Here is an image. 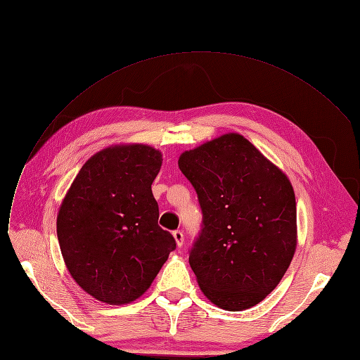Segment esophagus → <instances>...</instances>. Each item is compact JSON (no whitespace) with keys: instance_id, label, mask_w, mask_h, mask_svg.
<instances>
[{"instance_id":"obj_1","label":"esophagus","mask_w":360,"mask_h":360,"mask_svg":"<svg viewBox=\"0 0 360 360\" xmlns=\"http://www.w3.org/2000/svg\"><path fill=\"white\" fill-rule=\"evenodd\" d=\"M173 237H174V240H176L177 247L180 248V247L183 245V243H184V236H183V232H181V231H174V232H173Z\"/></svg>"}]
</instances>
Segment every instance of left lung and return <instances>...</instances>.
I'll use <instances>...</instances> for the list:
<instances>
[{
  "instance_id": "left-lung-1",
  "label": "left lung",
  "mask_w": 360,
  "mask_h": 360,
  "mask_svg": "<svg viewBox=\"0 0 360 360\" xmlns=\"http://www.w3.org/2000/svg\"><path fill=\"white\" fill-rule=\"evenodd\" d=\"M179 168L203 212L188 256L200 290L226 311L257 305L279 285L297 250L290 180L236 132L184 151Z\"/></svg>"
}]
</instances>
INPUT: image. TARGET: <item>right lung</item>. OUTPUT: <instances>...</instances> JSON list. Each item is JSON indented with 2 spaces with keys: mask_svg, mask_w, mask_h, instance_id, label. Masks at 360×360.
<instances>
[{
  "mask_svg": "<svg viewBox=\"0 0 360 360\" xmlns=\"http://www.w3.org/2000/svg\"><path fill=\"white\" fill-rule=\"evenodd\" d=\"M162 154L145 143H117L81 167L58 210L65 266L93 298L131 304L151 286L176 241L158 225L151 184Z\"/></svg>",
  "mask_w": 360,
  "mask_h": 360,
  "instance_id": "obj_1",
  "label": "right lung"
}]
</instances>
